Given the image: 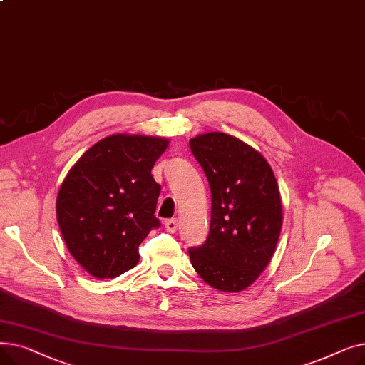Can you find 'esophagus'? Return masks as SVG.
<instances>
[{"instance_id": "obj_1", "label": "esophagus", "mask_w": 365, "mask_h": 365, "mask_svg": "<svg viewBox=\"0 0 365 365\" xmlns=\"http://www.w3.org/2000/svg\"><path fill=\"white\" fill-rule=\"evenodd\" d=\"M178 226H179L178 219H170V220L165 222V229H167L168 232H171V234H175L178 231Z\"/></svg>"}]
</instances>
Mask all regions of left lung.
<instances>
[{
	"label": "left lung",
	"mask_w": 365,
	"mask_h": 365,
	"mask_svg": "<svg viewBox=\"0 0 365 365\" xmlns=\"http://www.w3.org/2000/svg\"><path fill=\"white\" fill-rule=\"evenodd\" d=\"M212 190L207 241L189 248L197 274L213 289L240 293L269 264L282 227V202L271 165L253 146L220 131L189 140Z\"/></svg>",
	"instance_id": "1"
}]
</instances>
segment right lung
<instances>
[{
  "label": "right lung",
  "mask_w": 365,
  "mask_h": 365,
  "mask_svg": "<svg viewBox=\"0 0 365 365\" xmlns=\"http://www.w3.org/2000/svg\"><path fill=\"white\" fill-rule=\"evenodd\" d=\"M170 140L112 134L94 143L63 179L56 216L72 257L105 279L139 263V245L160 220L153 216L161 186L150 170Z\"/></svg>",
  "instance_id": "obj_1"
}]
</instances>
